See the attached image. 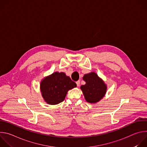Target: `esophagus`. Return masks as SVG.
<instances>
[{
  "label": "esophagus",
  "mask_w": 147,
  "mask_h": 147,
  "mask_svg": "<svg viewBox=\"0 0 147 147\" xmlns=\"http://www.w3.org/2000/svg\"><path fill=\"white\" fill-rule=\"evenodd\" d=\"M76 84H77V87H79V86H80V81H76Z\"/></svg>",
  "instance_id": "esophagus-1"
}]
</instances>
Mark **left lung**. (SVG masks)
<instances>
[{
    "mask_svg": "<svg viewBox=\"0 0 147 147\" xmlns=\"http://www.w3.org/2000/svg\"><path fill=\"white\" fill-rule=\"evenodd\" d=\"M86 84L81 86L86 100L91 103H95L103 98L107 92V87L96 73L91 72L83 77Z\"/></svg>",
    "mask_w": 147,
    "mask_h": 147,
    "instance_id": "8db88e82",
    "label": "left lung"
}]
</instances>
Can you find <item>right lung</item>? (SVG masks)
<instances>
[{"label":"right lung","mask_w":147,"mask_h":147,"mask_svg":"<svg viewBox=\"0 0 147 147\" xmlns=\"http://www.w3.org/2000/svg\"><path fill=\"white\" fill-rule=\"evenodd\" d=\"M76 87V84L65 73L57 71L44 78L40 84L42 96L49 105L63 102L68 91Z\"/></svg>","instance_id":"right-lung-1"}]
</instances>
